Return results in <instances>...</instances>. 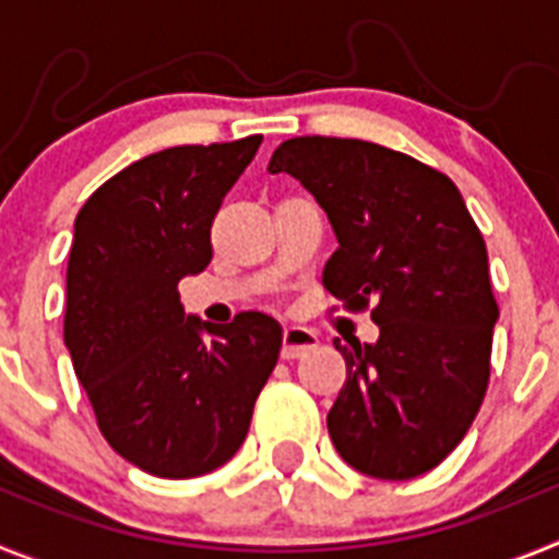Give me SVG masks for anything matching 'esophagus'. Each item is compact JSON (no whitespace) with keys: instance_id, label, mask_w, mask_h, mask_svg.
I'll return each mask as SVG.
<instances>
[{"instance_id":"obj_1","label":"esophagus","mask_w":559,"mask_h":559,"mask_svg":"<svg viewBox=\"0 0 559 559\" xmlns=\"http://www.w3.org/2000/svg\"><path fill=\"white\" fill-rule=\"evenodd\" d=\"M319 344L313 330L299 328V324H290V328L283 330V358H299L308 349H313Z\"/></svg>"}]
</instances>
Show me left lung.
Masks as SVG:
<instances>
[{
    "instance_id": "8db88e82",
    "label": "left lung",
    "mask_w": 559,
    "mask_h": 559,
    "mask_svg": "<svg viewBox=\"0 0 559 559\" xmlns=\"http://www.w3.org/2000/svg\"><path fill=\"white\" fill-rule=\"evenodd\" d=\"M269 173L294 176L328 212L338 251L324 288L349 308L374 305L378 341H333L347 360L328 414L335 451L386 481L433 471L476 419L498 322L462 192L406 153L333 136L283 142Z\"/></svg>"
}]
</instances>
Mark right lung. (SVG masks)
Wrapping results in <instances>:
<instances>
[{
    "instance_id": "1",
    "label": "right lung",
    "mask_w": 559,
    "mask_h": 559,
    "mask_svg": "<svg viewBox=\"0 0 559 559\" xmlns=\"http://www.w3.org/2000/svg\"><path fill=\"white\" fill-rule=\"evenodd\" d=\"M263 136L151 153L83 204L63 341L108 445L159 478H192L243 445L283 328L265 313L210 324L179 283L210 265V226Z\"/></svg>"
}]
</instances>
